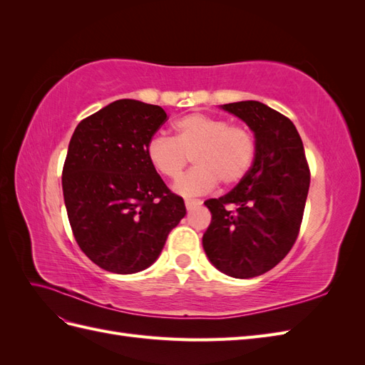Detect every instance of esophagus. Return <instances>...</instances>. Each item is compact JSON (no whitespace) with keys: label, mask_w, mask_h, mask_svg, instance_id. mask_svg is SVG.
<instances>
[{"label":"esophagus","mask_w":365,"mask_h":365,"mask_svg":"<svg viewBox=\"0 0 365 365\" xmlns=\"http://www.w3.org/2000/svg\"><path fill=\"white\" fill-rule=\"evenodd\" d=\"M201 204H202L201 200H190V197H187V200H185V208L187 210H192V208L201 205Z\"/></svg>","instance_id":"1"}]
</instances>
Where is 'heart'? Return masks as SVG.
<instances>
[{"instance_id":"1","label":"heart","mask_w":365,"mask_h":365,"mask_svg":"<svg viewBox=\"0 0 365 365\" xmlns=\"http://www.w3.org/2000/svg\"><path fill=\"white\" fill-rule=\"evenodd\" d=\"M256 137L244 125L220 117L189 114L173 123V137L157 135L146 148L150 165L165 180L178 181L189 164L195 168L176 185L182 195H201L217 184L235 185L245 178L256 158Z\"/></svg>"}]
</instances>
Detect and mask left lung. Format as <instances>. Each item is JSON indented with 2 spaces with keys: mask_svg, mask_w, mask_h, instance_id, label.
I'll return each instance as SVG.
<instances>
[{
  "mask_svg": "<svg viewBox=\"0 0 365 365\" xmlns=\"http://www.w3.org/2000/svg\"><path fill=\"white\" fill-rule=\"evenodd\" d=\"M256 137V158L233 190L204 204L212 222L202 247L215 267L236 279L272 269L294 247L311 182L303 141L292 121L256 101L222 105Z\"/></svg>",
  "mask_w": 365,
  "mask_h": 365,
  "instance_id": "obj_1",
  "label": "left lung"
}]
</instances>
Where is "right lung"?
<instances>
[{"label":"right lung","mask_w":365,"mask_h":365,"mask_svg":"<svg viewBox=\"0 0 365 365\" xmlns=\"http://www.w3.org/2000/svg\"><path fill=\"white\" fill-rule=\"evenodd\" d=\"M168 118L161 106L121 98L74 129L62 170L65 207L77 245L105 271L150 267L185 216L182 197L146 155Z\"/></svg>","instance_id":"1"}]
</instances>
